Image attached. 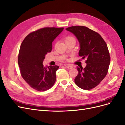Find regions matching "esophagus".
<instances>
[{"mask_svg": "<svg viewBox=\"0 0 125 125\" xmlns=\"http://www.w3.org/2000/svg\"><path fill=\"white\" fill-rule=\"evenodd\" d=\"M65 66L66 68H67L68 69H72V68H73V66L70 65H65Z\"/></svg>", "mask_w": 125, "mask_h": 125, "instance_id": "1", "label": "esophagus"}]
</instances>
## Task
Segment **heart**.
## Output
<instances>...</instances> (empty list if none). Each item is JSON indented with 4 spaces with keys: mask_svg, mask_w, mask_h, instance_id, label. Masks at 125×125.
Segmentation results:
<instances>
[{
    "mask_svg": "<svg viewBox=\"0 0 125 125\" xmlns=\"http://www.w3.org/2000/svg\"><path fill=\"white\" fill-rule=\"evenodd\" d=\"M75 40V39L74 37H72V36H67L66 37V39H65V42L69 41V40Z\"/></svg>",
    "mask_w": 125,
    "mask_h": 125,
    "instance_id": "obj_1",
    "label": "heart"
}]
</instances>
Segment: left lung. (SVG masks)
<instances>
[{
    "label": "left lung",
    "mask_w": 125,
    "mask_h": 125,
    "mask_svg": "<svg viewBox=\"0 0 125 125\" xmlns=\"http://www.w3.org/2000/svg\"><path fill=\"white\" fill-rule=\"evenodd\" d=\"M77 37L80 43L79 56L86 58L84 68L77 67L74 79L76 85L83 90H91L99 85L106 75L111 57L107 45L99 33L84 26L66 29Z\"/></svg>",
    "instance_id": "obj_1"
}]
</instances>
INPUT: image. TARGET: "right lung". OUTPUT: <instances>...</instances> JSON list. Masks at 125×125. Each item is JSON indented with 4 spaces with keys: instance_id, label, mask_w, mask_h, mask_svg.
<instances>
[{
    "instance_id": "right-lung-1",
    "label": "right lung",
    "mask_w": 125,
    "mask_h": 125,
    "mask_svg": "<svg viewBox=\"0 0 125 125\" xmlns=\"http://www.w3.org/2000/svg\"><path fill=\"white\" fill-rule=\"evenodd\" d=\"M63 28H43L30 33L20 46L18 64L20 73L32 88L38 91L51 89L56 81L59 66L45 67L43 60L52 50V43Z\"/></svg>"
}]
</instances>
